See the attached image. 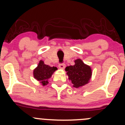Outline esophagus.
<instances>
[{"instance_id":"obj_1","label":"esophagus","mask_w":125,"mask_h":125,"mask_svg":"<svg viewBox=\"0 0 125 125\" xmlns=\"http://www.w3.org/2000/svg\"><path fill=\"white\" fill-rule=\"evenodd\" d=\"M58 67H59L60 69H64L65 68V67H66V64H64V63L59 64V65H58Z\"/></svg>"}]
</instances>
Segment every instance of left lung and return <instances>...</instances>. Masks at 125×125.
Listing matches in <instances>:
<instances>
[{
    "label": "left lung",
    "mask_w": 125,
    "mask_h": 125,
    "mask_svg": "<svg viewBox=\"0 0 125 125\" xmlns=\"http://www.w3.org/2000/svg\"><path fill=\"white\" fill-rule=\"evenodd\" d=\"M74 62V66H67L65 70L69 76V79L73 84V86L79 88L89 82L92 71L90 66L85 64L81 59H76Z\"/></svg>",
    "instance_id": "left-lung-1"
}]
</instances>
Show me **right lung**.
I'll return each instance as SVG.
<instances>
[{
	"mask_svg": "<svg viewBox=\"0 0 125 125\" xmlns=\"http://www.w3.org/2000/svg\"><path fill=\"white\" fill-rule=\"evenodd\" d=\"M57 69V68L56 67H51L48 65L45 64L44 61L41 60L37 68L34 70V78L39 81L43 86H45L49 83L48 79Z\"/></svg>",
	"mask_w": 125,
	"mask_h": 125,
	"instance_id": "1",
	"label": "right lung"
}]
</instances>
